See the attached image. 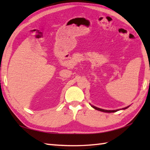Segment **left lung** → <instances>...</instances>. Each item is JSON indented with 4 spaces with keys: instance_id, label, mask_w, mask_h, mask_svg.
I'll list each match as a JSON object with an SVG mask.
<instances>
[{
    "instance_id": "1",
    "label": "left lung",
    "mask_w": 150,
    "mask_h": 150,
    "mask_svg": "<svg viewBox=\"0 0 150 150\" xmlns=\"http://www.w3.org/2000/svg\"><path fill=\"white\" fill-rule=\"evenodd\" d=\"M91 106H92V107L94 108L95 109H96V110H99V111H101V112H115L118 111L119 110H120V109H118V110H104V109H101V108H97V107H96V106H94L93 105H91ZM128 107H129V106H128ZM128 107L124 108L122 109H126Z\"/></svg>"
}]
</instances>
